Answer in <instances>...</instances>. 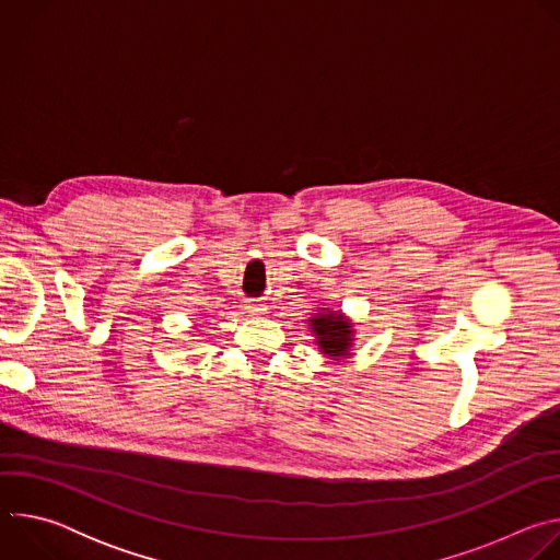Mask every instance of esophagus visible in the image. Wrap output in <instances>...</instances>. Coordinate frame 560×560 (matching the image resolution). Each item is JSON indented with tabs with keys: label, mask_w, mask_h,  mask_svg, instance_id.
<instances>
[{
	"label": "esophagus",
	"mask_w": 560,
	"mask_h": 560,
	"mask_svg": "<svg viewBox=\"0 0 560 560\" xmlns=\"http://www.w3.org/2000/svg\"><path fill=\"white\" fill-rule=\"evenodd\" d=\"M246 310H248L250 314H264L268 307H266L264 303H259V301H250V303L246 305Z\"/></svg>",
	"instance_id": "34e87169"
}]
</instances>
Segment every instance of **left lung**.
<instances>
[{
  "label": "left lung",
  "mask_w": 560,
  "mask_h": 560,
  "mask_svg": "<svg viewBox=\"0 0 560 560\" xmlns=\"http://www.w3.org/2000/svg\"><path fill=\"white\" fill-rule=\"evenodd\" d=\"M310 330L316 335V343L328 357H343L352 346V326L341 312H318L310 316Z\"/></svg>",
  "instance_id": "left-lung-1"
}]
</instances>
